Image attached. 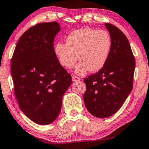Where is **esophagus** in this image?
<instances>
[{
  "label": "esophagus",
  "instance_id": "obj_1",
  "mask_svg": "<svg viewBox=\"0 0 149 149\" xmlns=\"http://www.w3.org/2000/svg\"><path fill=\"white\" fill-rule=\"evenodd\" d=\"M72 81L73 82H77V81H80L81 79L79 77L74 76V75H72Z\"/></svg>",
  "mask_w": 149,
  "mask_h": 149
}]
</instances>
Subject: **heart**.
Wrapping results in <instances>:
<instances>
[{
  "label": "heart",
  "mask_w": 149,
  "mask_h": 149,
  "mask_svg": "<svg viewBox=\"0 0 149 149\" xmlns=\"http://www.w3.org/2000/svg\"><path fill=\"white\" fill-rule=\"evenodd\" d=\"M111 38L107 31L89 28L70 32L66 38V44L58 42L54 52L60 64L72 68L77 58L80 62L75 67V72L84 74L87 71L97 72L103 68L111 49Z\"/></svg>",
  "instance_id": "obj_1"
}]
</instances>
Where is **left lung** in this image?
<instances>
[{"mask_svg":"<svg viewBox=\"0 0 149 149\" xmlns=\"http://www.w3.org/2000/svg\"><path fill=\"white\" fill-rule=\"evenodd\" d=\"M111 38L109 58L98 72L84 79L83 100L95 117L106 118L117 113L133 88L136 62L128 39L121 30L105 24Z\"/></svg>","mask_w":149,"mask_h":149,"instance_id":"1","label":"left lung"}]
</instances>
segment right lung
<instances>
[{"label":"right lung","mask_w":149,"mask_h":149,"mask_svg":"<svg viewBox=\"0 0 149 149\" xmlns=\"http://www.w3.org/2000/svg\"><path fill=\"white\" fill-rule=\"evenodd\" d=\"M56 22L40 23L21 36L11 58L14 91L21 111L35 123L48 125L60 114L72 77L54 52Z\"/></svg>","instance_id":"add662e5"}]
</instances>
